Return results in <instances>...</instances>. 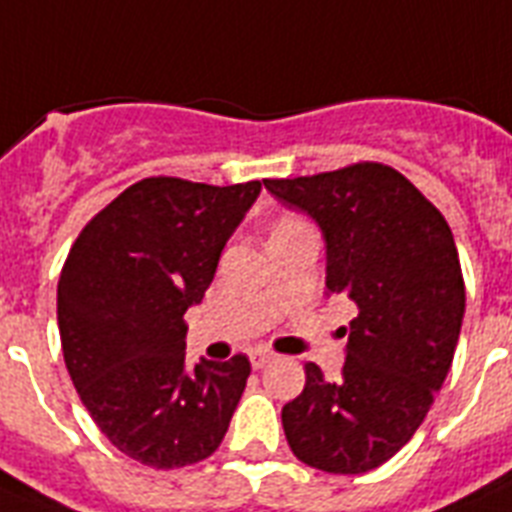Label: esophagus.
Listing matches in <instances>:
<instances>
[{
  "mask_svg": "<svg viewBox=\"0 0 512 512\" xmlns=\"http://www.w3.org/2000/svg\"><path fill=\"white\" fill-rule=\"evenodd\" d=\"M251 366L253 369H264L266 363L274 361V353H269V350H251Z\"/></svg>",
  "mask_w": 512,
  "mask_h": 512,
  "instance_id": "esophagus-1",
  "label": "esophagus"
}]
</instances>
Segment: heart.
I'll return each mask as SVG.
<instances>
[{
    "label": "heart",
    "mask_w": 512,
    "mask_h": 512,
    "mask_svg": "<svg viewBox=\"0 0 512 512\" xmlns=\"http://www.w3.org/2000/svg\"><path fill=\"white\" fill-rule=\"evenodd\" d=\"M295 225H301V222H295V219H280V222H277V227H274V232L287 230V227H295Z\"/></svg>",
    "instance_id": "obj_1"
}]
</instances>
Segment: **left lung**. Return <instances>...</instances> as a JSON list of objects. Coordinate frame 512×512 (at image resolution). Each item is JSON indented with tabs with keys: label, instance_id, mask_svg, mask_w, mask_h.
<instances>
[{
	"label": "left lung",
	"instance_id": "obj_1",
	"mask_svg": "<svg viewBox=\"0 0 512 512\" xmlns=\"http://www.w3.org/2000/svg\"><path fill=\"white\" fill-rule=\"evenodd\" d=\"M322 230L327 295L358 308L342 377L306 363V387L282 408L295 458L327 474H366L416 434L453 366L466 287L453 232L398 170L361 162L264 180Z\"/></svg>",
	"mask_w": 512,
	"mask_h": 512
}]
</instances>
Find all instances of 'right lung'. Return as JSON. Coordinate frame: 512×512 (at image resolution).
I'll return each mask as SVG.
<instances>
[{
  "mask_svg": "<svg viewBox=\"0 0 512 512\" xmlns=\"http://www.w3.org/2000/svg\"><path fill=\"white\" fill-rule=\"evenodd\" d=\"M261 183L146 177L101 209L67 253L57 322L86 411L120 453L151 468L209 458L251 363L185 361L183 316L204 301L227 240Z\"/></svg>",
  "mask_w": 512,
  "mask_h": 512,
  "instance_id": "1",
  "label": "right lung"
}]
</instances>
